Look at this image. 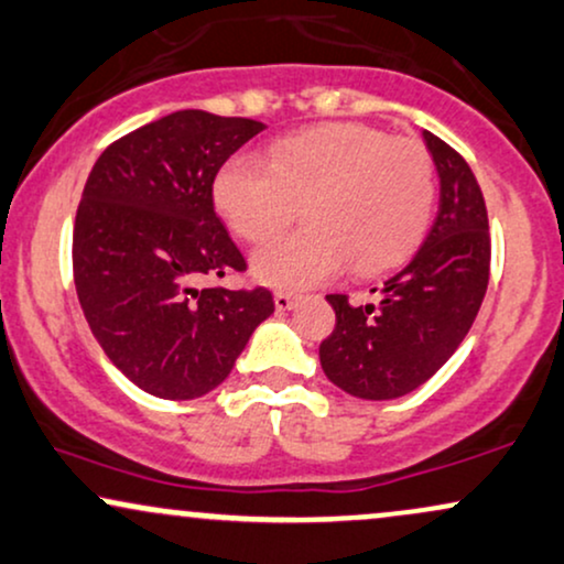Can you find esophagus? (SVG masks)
I'll use <instances>...</instances> for the list:
<instances>
[{"mask_svg": "<svg viewBox=\"0 0 564 564\" xmlns=\"http://www.w3.org/2000/svg\"><path fill=\"white\" fill-rule=\"evenodd\" d=\"M296 304V296L289 294V291H275V307L278 310H291Z\"/></svg>", "mask_w": 564, "mask_h": 564, "instance_id": "34e87169", "label": "esophagus"}]
</instances>
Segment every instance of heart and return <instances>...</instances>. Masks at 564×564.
Wrapping results in <instances>:
<instances>
[{"mask_svg":"<svg viewBox=\"0 0 564 564\" xmlns=\"http://www.w3.org/2000/svg\"><path fill=\"white\" fill-rule=\"evenodd\" d=\"M223 223L249 243L270 241L304 205L307 228L252 257L275 289H307L344 268L376 275L412 254L436 207V165L415 139L362 123H325L278 139L268 165L230 158L213 181Z\"/></svg>","mask_w":564,"mask_h":564,"instance_id":"b5f03b06","label":"heart"}]
</instances>
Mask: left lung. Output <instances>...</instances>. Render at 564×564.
I'll return each mask as SVG.
<instances>
[{"mask_svg":"<svg viewBox=\"0 0 564 564\" xmlns=\"http://www.w3.org/2000/svg\"><path fill=\"white\" fill-rule=\"evenodd\" d=\"M441 205L423 247L391 273L370 304L328 294L336 328L321 344L330 383L359 399L415 391L454 355L476 321L491 270L484 192L463 154L425 131Z\"/></svg>","mask_w":564,"mask_h":564,"instance_id":"left-lung-1","label":"left lung"}]
</instances>
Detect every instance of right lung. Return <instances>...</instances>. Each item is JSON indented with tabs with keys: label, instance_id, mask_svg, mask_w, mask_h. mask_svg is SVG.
<instances>
[{
	"label": "right lung",
	"instance_id": "obj_1",
	"mask_svg": "<svg viewBox=\"0 0 564 564\" xmlns=\"http://www.w3.org/2000/svg\"><path fill=\"white\" fill-rule=\"evenodd\" d=\"M260 120L181 110L112 141L84 186L73 281L88 328L128 381L196 399L273 315L270 289H199L247 260L215 215L213 181Z\"/></svg>",
	"mask_w": 564,
	"mask_h": 564
}]
</instances>
